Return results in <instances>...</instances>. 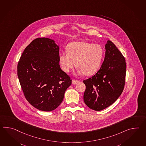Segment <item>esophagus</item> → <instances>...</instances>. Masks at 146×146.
Returning <instances> with one entry per match:
<instances>
[{
	"mask_svg": "<svg viewBox=\"0 0 146 146\" xmlns=\"http://www.w3.org/2000/svg\"><path fill=\"white\" fill-rule=\"evenodd\" d=\"M78 82H79V81H78V80H72V84H78Z\"/></svg>",
	"mask_w": 146,
	"mask_h": 146,
	"instance_id": "esophagus-1",
	"label": "esophagus"
}]
</instances>
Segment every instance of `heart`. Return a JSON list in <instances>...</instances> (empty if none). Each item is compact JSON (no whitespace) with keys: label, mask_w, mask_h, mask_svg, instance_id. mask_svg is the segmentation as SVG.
<instances>
[{"label":"heart","mask_w":146,"mask_h":146,"mask_svg":"<svg viewBox=\"0 0 146 146\" xmlns=\"http://www.w3.org/2000/svg\"><path fill=\"white\" fill-rule=\"evenodd\" d=\"M68 52H62L58 55L62 69L68 72L75 64L79 74H94L101 66L104 58L103 47L99 44L86 41L72 42L67 46Z\"/></svg>","instance_id":"obj_1"}]
</instances>
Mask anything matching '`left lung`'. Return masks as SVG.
<instances>
[{
	"label": "left lung",
	"instance_id": "1",
	"mask_svg": "<svg viewBox=\"0 0 146 146\" xmlns=\"http://www.w3.org/2000/svg\"><path fill=\"white\" fill-rule=\"evenodd\" d=\"M105 56L101 68L92 78L83 81L86 86L84 102L90 108L100 111L116 101L123 90L126 60L110 40L105 45Z\"/></svg>",
	"mask_w": 146,
	"mask_h": 146
}]
</instances>
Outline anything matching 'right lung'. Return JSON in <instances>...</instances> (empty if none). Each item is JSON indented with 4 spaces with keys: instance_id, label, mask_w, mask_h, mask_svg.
I'll return each instance as SVG.
<instances>
[{
    "instance_id": "obj_1",
    "label": "right lung",
    "mask_w": 146,
    "mask_h": 146,
    "mask_svg": "<svg viewBox=\"0 0 146 146\" xmlns=\"http://www.w3.org/2000/svg\"><path fill=\"white\" fill-rule=\"evenodd\" d=\"M59 47L53 40L38 38L23 51L17 74L26 100L39 110H54L63 101L71 78L59 65Z\"/></svg>"
}]
</instances>
